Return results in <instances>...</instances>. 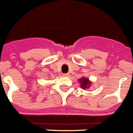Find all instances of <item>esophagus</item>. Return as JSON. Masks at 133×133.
<instances>
[{"label":"esophagus","instance_id":"esophagus-1","mask_svg":"<svg viewBox=\"0 0 133 133\" xmlns=\"http://www.w3.org/2000/svg\"><path fill=\"white\" fill-rule=\"evenodd\" d=\"M70 74L69 73H66V74H63V77H69Z\"/></svg>","mask_w":133,"mask_h":133}]
</instances>
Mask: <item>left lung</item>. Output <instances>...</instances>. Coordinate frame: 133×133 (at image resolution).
<instances>
[{
  "instance_id": "left-lung-1",
  "label": "left lung",
  "mask_w": 133,
  "mask_h": 133,
  "mask_svg": "<svg viewBox=\"0 0 133 133\" xmlns=\"http://www.w3.org/2000/svg\"><path fill=\"white\" fill-rule=\"evenodd\" d=\"M79 83H80V87L82 89H89V87L91 85V82L89 81L88 78L86 77H82L79 79Z\"/></svg>"
}]
</instances>
